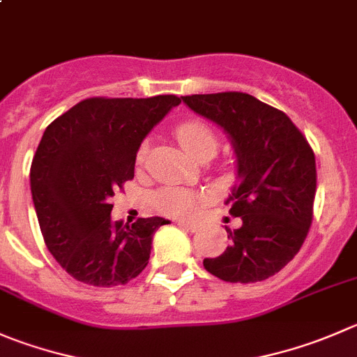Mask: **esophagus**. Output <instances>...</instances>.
I'll return each instance as SVG.
<instances>
[{
    "label": "esophagus",
    "instance_id": "obj_1",
    "mask_svg": "<svg viewBox=\"0 0 357 357\" xmlns=\"http://www.w3.org/2000/svg\"><path fill=\"white\" fill-rule=\"evenodd\" d=\"M179 225H181V227H185L186 230H190V231H197L200 228V225L197 223V221H188V220H181L179 221Z\"/></svg>",
    "mask_w": 357,
    "mask_h": 357
}]
</instances>
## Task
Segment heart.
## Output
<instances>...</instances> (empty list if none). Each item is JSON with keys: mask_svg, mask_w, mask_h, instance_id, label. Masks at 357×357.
<instances>
[{"mask_svg": "<svg viewBox=\"0 0 357 357\" xmlns=\"http://www.w3.org/2000/svg\"><path fill=\"white\" fill-rule=\"evenodd\" d=\"M176 137L186 153L192 155L193 158H211L216 155L220 141H218L216 132L211 129L202 120H186L176 127ZM150 144L144 141L137 150V162L143 164L146 160ZM206 200L202 193L192 192V190L176 188V186H167V188L158 190L153 195V206L158 213L169 214V216H185L192 214L200 204Z\"/></svg>", "mask_w": 357, "mask_h": 357, "instance_id": "heart-1", "label": "heart"}]
</instances>
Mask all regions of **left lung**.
<instances>
[{
  "label": "left lung",
  "mask_w": 357,
  "mask_h": 357,
  "mask_svg": "<svg viewBox=\"0 0 357 357\" xmlns=\"http://www.w3.org/2000/svg\"><path fill=\"white\" fill-rule=\"evenodd\" d=\"M225 130L237 157L238 183L227 202L242 227L227 228L230 245L204 259L227 282H258L284 268L302 248L316 197V157L286 113L242 92L181 98Z\"/></svg>",
  "instance_id": "obj_1"
}]
</instances>
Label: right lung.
<instances>
[{
  "label": "right lung",
  "mask_w": 357,
  "mask_h": 357,
  "mask_svg": "<svg viewBox=\"0 0 357 357\" xmlns=\"http://www.w3.org/2000/svg\"><path fill=\"white\" fill-rule=\"evenodd\" d=\"M179 102L178 96L91 98L45 129L31 193L48 251L76 281L112 288L148 265L153 234L169 221H113L112 199L134 178L144 137Z\"/></svg>",
  "instance_id": "obj_1"
}]
</instances>
